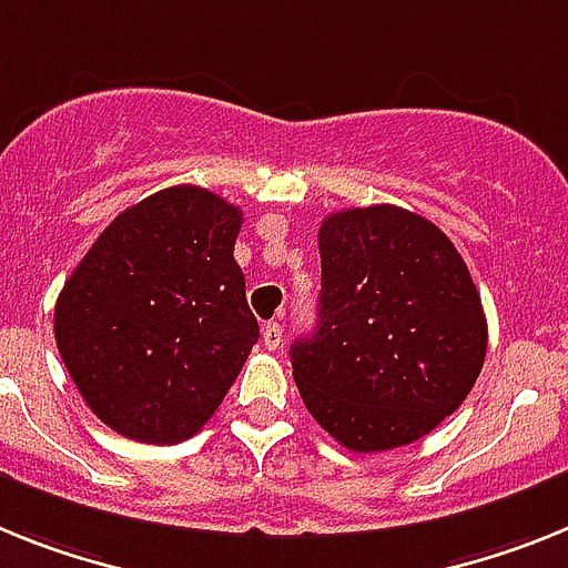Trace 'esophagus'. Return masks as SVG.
Returning <instances> with one entry per match:
<instances>
[{"mask_svg":"<svg viewBox=\"0 0 568 568\" xmlns=\"http://www.w3.org/2000/svg\"><path fill=\"white\" fill-rule=\"evenodd\" d=\"M280 343H283V325L265 323L263 325V345H265V348H268V352H274V348H280Z\"/></svg>","mask_w":568,"mask_h":568,"instance_id":"obj_1","label":"esophagus"}]
</instances>
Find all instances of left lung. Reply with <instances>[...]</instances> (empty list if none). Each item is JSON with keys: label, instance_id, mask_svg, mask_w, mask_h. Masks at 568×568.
Wrapping results in <instances>:
<instances>
[{"label": "left lung", "instance_id": "1", "mask_svg": "<svg viewBox=\"0 0 568 568\" xmlns=\"http://www.w3.org/2000/svg\"><path fill=\"white\" fill-rule=\"evenodd\" d=\"M317 332L291 345L305 408L352 452L408 446L468 397L486 314L455 243L426 216L368 205L320 225Z\"/></svg>", "mask_w": 568, "mask_h": 568}]
</instances>
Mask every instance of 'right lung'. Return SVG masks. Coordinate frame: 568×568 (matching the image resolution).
<instances>
[{"label":"right lung","instance_id":"right-lung-1","mask_svg":"<svg viewBox=\"0 0 568 568\" xmlns=\"http://www.w3.org/2000/svg\"><path fill=\"white\" fill-rule=\"evenodd\" d=\"M243 211L196 185L122 211L53 308L68 374L105 426L140 443L189 440L243 372L260 325L234 260Z\"/></svg>","mask_w":568,"mask_h":568}]
</instances>
